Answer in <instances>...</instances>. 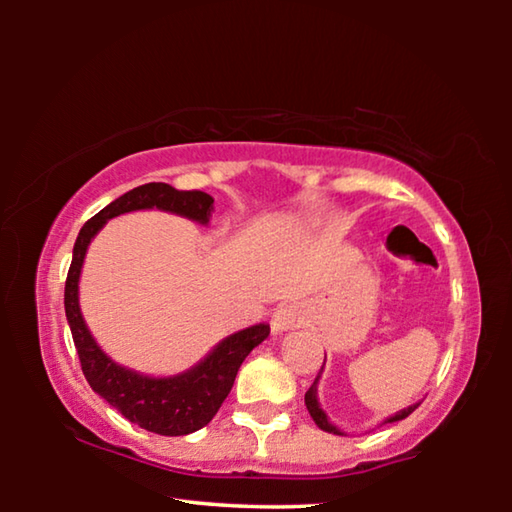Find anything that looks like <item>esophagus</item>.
<instances>
[{"mask_svg":"<svg viewBox=\"0 0 512 512\" xmlns=\"http://www.w3.org/2000/svg\"><path fill=\"white\" fill-rule=\"evenodd\" d=\"M302 323H305V314H302V309L298 305H280L273 311L271 318V327L275 334L289 332V329H296Z\"/></svg>","mask_w":512,"mask_h":512,"instance_id":"1","label":"esophagus"}]
</instances>
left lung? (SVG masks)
Listing matches in <instances>:
<instances>
[{"label": "left lung", "mask_w": 512, "mask_h": 512, "mask_svg": "<svg viewBox=\"0 0 512 512\" xmlns=\"http://www.w3.org/2000/svg\"><path fill=\"white\" fill-rule=\"evenodd\" d=\"M323 368H325V363H323ZM323 368H320V372H323ZM320 372H318V377L314 379V384L309 386V391L305 393V404H307V411H309V415L311 418H314V422L318 424V429H323V431H327V433H336V436H345V433L336 427V424H332L329 422V418H327V413L320 409V402H318V381H320ZM420 406V402H415V404H411V406H406V409H402V411H397L395 415H391V418H386L384 420V424L386 422H397V420H404V418H409V415L418 409Z\"/></svg>", "instance_id": "8db88e82"}]
</instances>
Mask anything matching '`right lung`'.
Returning <instances> with one entry per match:
<instances>
[{
  "instance_id": "obj_1",
  "label": "right lung",
  "mask_w": 512,
  "mask_h": 512,
  "mask_svg": "<svg viewBox=\"0 0 512 512\" xmlns=\"http://www.w3.org/2000/svg\"><path fill=\"white\" fill-rule=\"evenodd\" d=\"M140 210L178 214L189 221L207 225L214 212V198L205 192H178L176 187L167 183H146L119 196L117 201L103 207L99 214H94L83 225L74 244L72 266H69L65 282V316L69 329H72L83 375L94 393L101 395L110 406H115L126 420H131L137 427L160 433V436H187V433L203 429L221 409L223 400L235 384L239 366L253 348L271 334V327L257 323L253 327L239 329V332L216 343L192 368L169 377L144 375V372L121 366L108 357L101 350V345L94 341L81 314V268L88 246L99 235L103 225L115 216Z\"/></svg>"
}]
</instances>
